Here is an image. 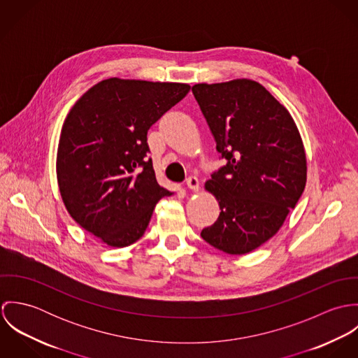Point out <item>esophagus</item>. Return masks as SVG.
Segmentation results:
<instances>
[{
	"mask_svg": "<svg viewBox=\"0 0 358 358\" xmlns=\"http://www.w3.org/2000/svg\"><path fill=\"white\" fill-rule=\"evenodd\" d=\"M186 186H187L190 190H193V192H199V189H200V180H199V178H197V176H190V178H187V179H186Z\"/></svg>",
	"mask_w": 358,
	"mask_h": 358,
	"instance_id": "1",
	"label": "esophagus"
}]
</instances>
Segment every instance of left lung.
<instances>
[{
  "label": "left lung",
  "mask_w": 358,
  "mask_h": 358,
  "mask_svg": "<svg viewBox=\"0 0 358 358\" xmlns=\"http://www.w3.org/2000/svg\"><path fill=\"white\" fill-rule=\"evenodd\" d=\"M192 91L226 159L205 183L220 215L201 237L244 255L271 238L299 201L306 186L303 142L288 110L256 81L196 84Z\"/></svg>",
  "instance_id": "left-lung-1"
}]
</instances>
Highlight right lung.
Instances as JSON below:
<instances>
[{"label": "right lung", "mask_w": 358, "mask_h": 358, "mask_svg": "<svg viewBox=\"0 0 358 358\" xmlns=\"http://www.w3.org/2000/svg\"><path fill=\"white\" fill-rule=\"evenodd\" d=\"M190 85L103 80L69 111L56 175L70 216L110 247H128L146 231L154 206L171 192L157 183L148 131Z\"/></svg>", "instance_id": "right-lung-1"}]
</instances>
